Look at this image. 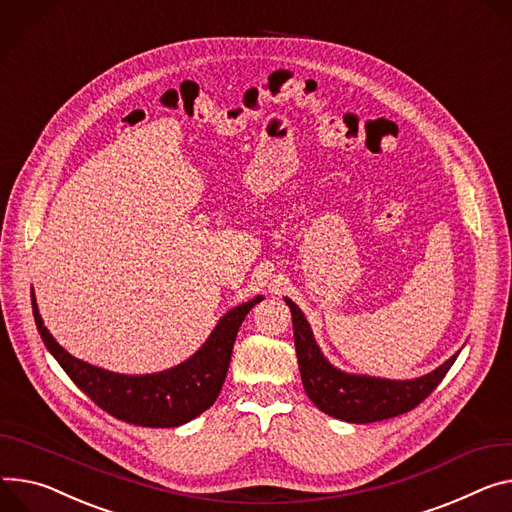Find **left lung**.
<instances>
[{
  "instance_id": "1",
  "label": "left lung",
  "mask_w": 512,
  "mask_h": 512,
  "mask_svg": "<svg viewBox=\"0 0 512 512\" xmlns=\"http://www.w3.org/2000/svg\"><path fill=\"white\" fill-rule=\"evenodd\" d=\"M293 316V336L301 381L309 400L328 416L352 424H367L406 414L424 402L435 389L455 359L459 350L441 367L414 379H385L348 373L334 367L316 342L309 322L295 301L285 297Z\"/></svg>"
}]
</instances>
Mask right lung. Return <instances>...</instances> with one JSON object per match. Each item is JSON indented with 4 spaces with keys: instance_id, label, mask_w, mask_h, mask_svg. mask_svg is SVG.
Masks as SVG:
<instances>
[{
    "instance_id": "add662e5",
    "label": "right lung",
    "mask_w": 512,
    "mask_h": 512,
    "mask_svg": "<svg viewBox=\"0 0 512 512\" xmlns=\"http://www.w3.org/2000/svg\"><path fill=\"white\" fill-rule=\"evenodd\" d=\"M30 297L38 334L71 381L114 418L151 428L182 426L215 404L229 369L235 336L248 311L264 299L256 295L223 313L203 346L180 365L160 373L125 375L69 355L47 330L34 291Z\"/></svg>"
}]
</instances>
